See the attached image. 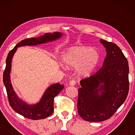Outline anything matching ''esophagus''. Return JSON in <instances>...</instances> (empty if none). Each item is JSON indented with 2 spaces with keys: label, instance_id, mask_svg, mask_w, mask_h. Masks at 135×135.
Masks as SVG:
<instances>
[{
  "label": "esophagus",
  "instance_id": "obj_1",
  "mask_svg": "<svg viewBox=\"0 0 135 135\" xmlns=\"http://www.w3.org/2000/svg\"><path fill=\"white\" fill-rule=\"evenodd\" d=\"M75 84H76V82H75V80H71L69 82V84L70 86H75Z\"/></svg>",
  "mask_w": 135,
  "mask_h": 135
}]
</instances>
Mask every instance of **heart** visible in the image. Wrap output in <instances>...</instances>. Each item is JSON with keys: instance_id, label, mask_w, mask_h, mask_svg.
Listing matches in <instances>:
<instances>
[{"instance_id": "b5f03b06", "label": "heart", "mask_w": 135, "mask_h": 135, "mask_svg": "<svg viewBox=\"0 0 135 135\" xmlns=\"http://www.w3.org/2000/svg\"><path fill=\"white\" fill-rule=\"evenodd\" d=\"M100 60V54L96 49L86 46L70 47L62 56L64 65L67 68L76 67L79 76H88L97 67Z\"/></svg>"}]
</instances>
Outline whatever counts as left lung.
<instances>
[{"label": "left lung", "instance_id": "8db88e82", "mask_svg": "<svg viewBox=\"0 0 135 135\" xmlns=\"http://www.w3.org/2000/svg\"><path fill=\"white\" fill-rule=\"evenodd\" d=\"M106 49L103 66L80 81L77 110L84 120L101 122L109 119L126 100L129 91V66L115 43L100 39Z\"/></svg>", "mask_w": 135, "mask_h": 135}]
</instances>
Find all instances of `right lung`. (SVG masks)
<instances>
[{
  "label": "right lung",
  "instance_id": "add662e5",
  "mask_svg": "<svg viewBox=\"0 0 135 135\" xmlns=\"http://www.w3.org/2000/svg\"><path fill=\"white\" fill-rule=\"evenodd\" d=\"M61 32L46 33L44 35L36 38H27L20 42L16 45L14 49L9 52L6 58V66L3 74V83L7 91L9 105L15 112L25 117L33 120L43 119L49 117L54 111V98L60 93L64 88V85L59 83L51 85L47 88L41 99L35 104H28L25 102L20 99L14 90L11 84L10 73L11 70L12 59L18 47L26 46H36L55 41L62 37Z\"/></svg>",
  "mask_w": 135,
  "mask_h": 135
}]
</instances>
